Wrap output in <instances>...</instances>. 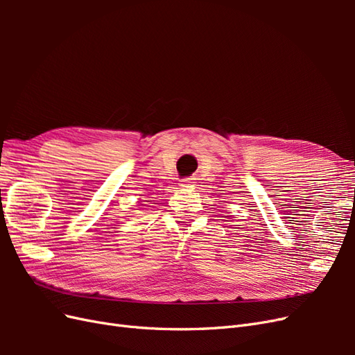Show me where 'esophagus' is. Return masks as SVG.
I'll return each mask as SVG.
<instances>
[{"label":"esophagus","instance_id":"obj_1","mask_svg":"<svg viewBox=\"0 0 355 355\" xmlns=\"http://www.w3.org/2000/svg\"><path fill=\"white\" fill-rule=\"evenodd\" d=\"M192 184H194V182H192V179H184V180H180V187H182V188H189Z\"/></svg>","mask_w":355,"mask_h":355}]
</instances>
